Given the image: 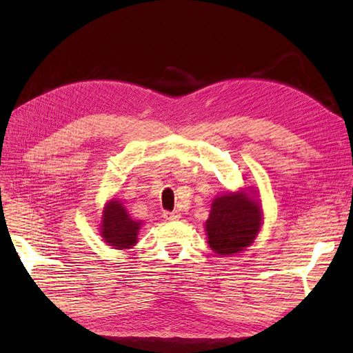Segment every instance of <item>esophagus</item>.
I'll return each mask as SVG.
<instances>
[{
  "mask_svg": "<svg viewBox=\"0 0 353 353\" xmlns=\"http://www.w3.org/2000/svg\"><path fill=\"white\" fill-rule=\"evenodd\" d=\"M163 217L165 220H177V219H180V213L179 212H164Z\"/></svg>",
  "mask_w": 353,
  "mask_h": 353,
  "instance_id": "esophagus-1",
  "label": "esophagus"
}]
</instances>
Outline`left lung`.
Listing matches in <instances>:
<instances>
[{
  "instance_id": "left-lung-1",
  "label": "left lung",
  "mask_w": 353,
  "mask_h": 353,
  "mask_svg": "<svg viewBox=\"0 0 353 353\" xmlns=\"http://www.w3.org/2000/svg\"><path fill=\"white\" fill-rule=\"evenodd\" d=\"M261 226L262 212L246 194L217 197L206 221L209 246L219 254L239 253L253 243Z\"/></svg>"
}]
</instances>
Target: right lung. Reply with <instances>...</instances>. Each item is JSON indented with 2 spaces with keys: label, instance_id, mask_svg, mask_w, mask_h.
<instances>
[{
  "label": "right lung",
  "instance_id": "add662e5",
  "mask_svg": "<svg viewBox=\"0 0 353 353\" xmlns=\"http://www.w3.org/2000/svg\"><path fill=\"white\" fill-rule=\"evenodd\" d=\"M140 221L130 217L117 200L110 201L103 214L101 233L105 242L116 249H128L136 245Z\"/></svg>",
  "mask_w": 353,
  "mask_h": 353
}]
</instances>
